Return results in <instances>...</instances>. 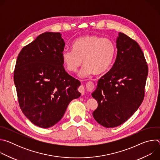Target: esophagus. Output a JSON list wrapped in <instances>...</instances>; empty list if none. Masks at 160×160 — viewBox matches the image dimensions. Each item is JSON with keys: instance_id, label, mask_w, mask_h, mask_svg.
<instances>
[{"instance_id": "1", "label": "esophagus", "mask_w": 160, "mask_h": 160, "mask_svg": "<svg viewBox=\"0 0 160 160\" xmlns=\"http://www.w3.org/2000/svg\"><path fill=\"white\" fill-rule=\"evenodd\" d=\"M78 91L81 93L82 95H84L85 94V88L83 85L80 86V87L78 88Z\"/></svg>"}]
</instances>
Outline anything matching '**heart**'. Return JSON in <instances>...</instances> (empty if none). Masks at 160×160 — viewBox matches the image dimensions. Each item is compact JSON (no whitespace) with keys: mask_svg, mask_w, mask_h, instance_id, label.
<instances>
[{"mask_svg":"<svg viewBox=\"0 0 160 160\" xmlns=\"http://www.w3.org/2000/svg\"><path fill=\"white\" fill-rule=\"evenodd\" d=\"M73 50L64 49L62 59L68 71L75 73L85 64L80 73L85 77L91 73L101 75L106 72L115 58L116 48L114 42L107 38L95 35L81 37L74 41Z\"/></svg>","mask_w":160,"mask_h":160,"instance_id":"1","label":"heart"}]
</instances>
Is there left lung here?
<instances>
[{"mask_svg":"<svg viewBox=\"0 0 160 160\" xmlns=\"http://www.w3.org/2000/svg\"><path fill=\"white\" fill-rule=\"evenodd\" d=\"M117 56L111 69L98 81L92 94L98 107L96 121L106 128L119 126L129 119L143 101L148 66L138 43L120 33Z\"/></svg>","mask_w":160,"mask_h":160,"instance_id":"left-lung-1","label":"left lung"}]
</instances>
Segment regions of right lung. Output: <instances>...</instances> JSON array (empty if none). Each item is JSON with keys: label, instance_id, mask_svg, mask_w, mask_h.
I'll use <instances>...</instances> for the list:
<instances>
[{"label": "right lung", "instance_id": "obj_1", "mask_svg": "<svg viewBox=\"0 0 160 160\" xmlns=\"http://www.w3.org/2000/svg\"><path fill=\"white\" fill-rule=\"evenodd\" d=\"M64 45L60 33L45 32L22 48L17 58L14 82L19 107L41 128L57 123L69 103L81 95L80 81L64 70Z\"/></svg>", "mask_w": 160, "mask_h": 160}]
</instances>
